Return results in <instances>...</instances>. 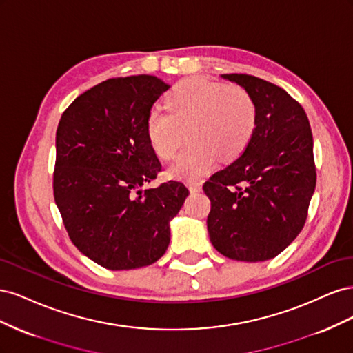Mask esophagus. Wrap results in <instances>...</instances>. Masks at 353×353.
<instances>
[{"label":"esophagus","mask_w":353,"mask_h":353,"mask_svg":"<svg viewBox=\"0 0 353 353\" xmlns=\"http://www.w3.org/2000/svg\"><path fill=\"white\" fill-rule=\"evenodd\" d=\"M187 187L191 193H197V191L201 190V184L197 183V181H190V183H187Z\"/></svg>","instance_id":"1"}]
</instances>
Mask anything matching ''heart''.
Returning <instances> with one entry per match:
<instances>
[{"label": "heart", "mask_w": 353, "mask_h": 353, "mask_svg": "<svg viewBox=\"0 0 353 353\" xmlns=\"http://www.w3.org/2000/svg\"><path fill=\"white\" fill-rule=\"evenodd\" d=\"M166 109H153L145 117V134L153 152L172 159L185 141L190 144L169 176L197 179L209 172L219 157L232 162L249 145L258 122V108L240 85H223L201 78L179 82L166 97Z\"/></svg>", "instance_id": "1"}]
</instances>
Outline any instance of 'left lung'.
Masks as SVG:
<instances>
[{
	"mask_svg": "<svg viewBox=\"0 0 353 353\" xmlns=\"http://www.w3.org/2000/svg\"><path fill=\"white\" fill-rule=\"evenodd\" d=\"M221 78L250 92L258 122L241 156L203 185L212 205L209 237L230 259L263 262L305 225L316 184L312 131L302 105L283 88L252 74Z\"/></svg>",
	"mask_w": 353,
	"mask_h": 353,
	"instance_id": "8db88e82",
	"label": "left lung"
}]
</instances>
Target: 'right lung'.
Returning a JSON list of instances; mask_svg holds the SVG:
<instances>
[{"label": "right lung", "mask_w": 353, "mask_h": 353, "mask_svg": "<svg viewBox=\"0 0 353 353\" xmlns=\"http://www.w3.org/2000/svg\"><path fill=\"white\" fill-rule=\"evenodd\" d=\"M166 90L152 74L108 79L81 94L59 122L56 205L72 243L103 268L135 270L162 258L169 222L188 196L178 181L141 190L162 168L145 117Z\"/></svg>", "instance_id": "right-lung-1"}]
</instances>
